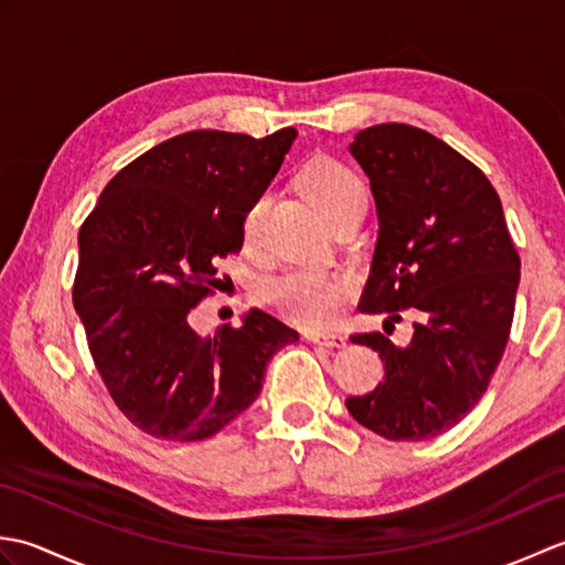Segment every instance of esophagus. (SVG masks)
<instances>
[{"label":"esophagus","instance_id":"1","mask_svg":"<svg viewBox=\"0 0 565 565\" xmlns=\"http://www.w3.org/2000/svg\"><path fill=\"white\" fill-rule=\"evenodd\" d=\"M306 340L316 344H326V347H338V350L347 344V338L340 332H306Z\"/></svg>","mask_w":565,"mask_h":565}]
</instances>
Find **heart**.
Returning <instances> with one entry per match:
<instances>
[{
  "instance_id": "1",
  "label": "heart",
  "mask_w": 565,
  "mask_h": 565,
  "mask_svg": "<svg viewBox=\"0 0 565 565\" xmlns=\"http://www.w3.org/2000/svg\"><path fill=\"white\" fill-rule=\"evenodd\" d=\"M301 184L306 194L316 201V206L328 215L330 223H338L344 213L366 203V189L350 167L338 160L316 158L301 172ZM267 211V199H257L245 215V243H255L259 225ZM354 291V279L344 271H326L313 267H296L262 286L264 303L279 310L303 326H328L347 298Z\"/></svg>"
}]
</instances>
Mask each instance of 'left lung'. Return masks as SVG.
<instances>
[{
    "label": "left lung",
    "instance_id": "obj_1",
    "mask_svg": "<svg viewBox=\"0 0 565 565\" xmlns=\"http://www.w3.org/2000/svg\"><path fill=\"white\" fill-rule=\"evenodd\" d=\"M379 211V243L362 313H415L413 338L383 332L352 342L376 350L386 376L347 398L359 425L391 441L451 429L483 398L510 338L520 255L493 184L423 128L381 124L350 146Z\"/></svg>",
    "mask_w": 565,
    "mask_h": 565
}]
</instances>
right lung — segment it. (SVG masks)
<instances>
[{
	"instance_id": "add662e5",
	"label": "right lung",
	"mask_w": 565,
	"mask_h": 565,
	"mask_svg": "<svg viewBox=\"0 0 565 565\" xmlns=\"http://www.w3.org/2000/svg\"><path fill=\"white\" fill-rule=\"evenodd\" d=\"M296 140L189 130L118 172L79 227L72 303L104 386L130 423L170 441L213 437L247 411L298 332L267 310L211 338L191 328L215 262L243 247L245 215Z\"/></svg>"
}]
</instances>
